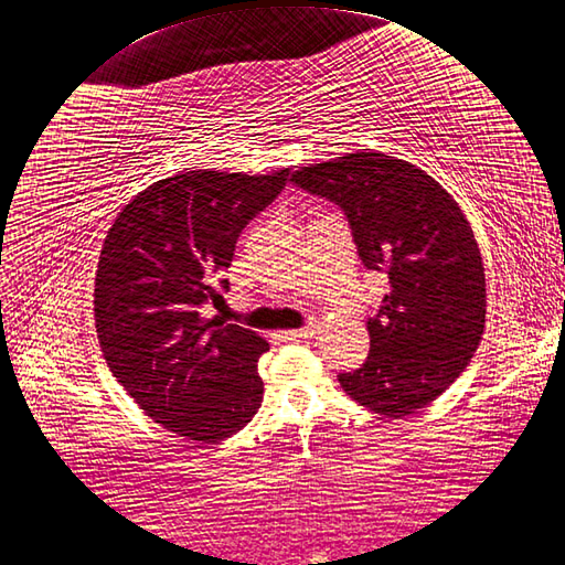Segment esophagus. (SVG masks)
Here are the masks:
<instances>
[{
	"label": "esophagus",
	"mask_w": 565,
	"mask_h": 565,
	"mask_svg": "<svg viewBox=\"0 0 565 565\" xmlns=\"http://www.w3.org/2000/svg\"><path fill=\"white\" fill-rule=\"evenodd\" d=\"M312 335H315V326H305V329H298V331H279L281 340H307Z\"/></svg>",
	"instance_id": "34e87169"
}]
</instances>
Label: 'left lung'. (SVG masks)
I'll return each mask as SVG.
<instances>
[{"label":"left lung","instance_id":"1","mask_svg":"<svg viewBox=\"0 0 565 565\" xmlns=\"http://www.w3.org/2000/svg\"><path fill=\"white\" fill-rule=\"evenodd\" d=\"M290 180L338 204L363 267L390 279L369 319V356L338 375L342 390L382 417L425 408L467 369L486 326L481 250L465 213L431 175L385 152L312 163Z\"/></svg>","mask_w":565,"mask_h":565}]
</instances>
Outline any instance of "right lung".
I'll list each match as a JSON object with an SVG mask.
<instances>
[{"mask_svg":"<svg viewBox=\"0 0 565 565\" xmlns=\"http://www.w3.org/2000/svg\"><path fill=\"white\" fill-rule=\"evenodd\" d=\"M286 180L288 169H185L138 192L105 236L94 290L103 356L154 423L190 441L227 439L263 404L269 344L202 309L223 302L236 239Z\"/></svg>","mask_w":565,"mask_h":565,"instance_id":"obj_1","label":"right lung"}]
</instances>
